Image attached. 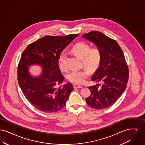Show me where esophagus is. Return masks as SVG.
<instances>
[{
    "label": "esophagus",
    "mask_w": 145,
    "mask_h": 145,
    "mask_svg": "<svg viewBox=\"0 0 145 145\" xmlns=\"http://www.w3.org/2000/svg\"><path fill=\"white\" fill-rule=\"evenodd\" d=\"M73 87H74V88H77V89H81L83 88V86H81L80 85L76 84H73Z\"/></svg>",
    "instance_id": "obj_1"
}]
</instances>
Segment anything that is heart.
<instances>
[{"mask_svg":"<svg viewBox=\"0 0 145 145\" xmlns=\"http://www.w3.org/2000/svg\"><path fill=\"white\" fill-rule=\"evenodd\" d=\"M71 52L82 60L83 65L91 71L97 69L101 60V53L97 47L90 48L89 44L84 42H79L71 49ZM58 66L62 71L67 69V54L62 52L57 60ZM89 71L86 69L81 71L73 70L67 75V79L72 83H83L89 76Z\"/></svg>","mask_w":145,"mask_h":145,"instance_id":"obj_1","label":"heart"}]
</instances>
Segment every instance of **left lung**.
I'll list each match as a JSON object with an SVG mask.
<instances>
[{"instance_id": "obj_1", "label": "left lung", "mask_w": 145, "mask_h": 145, "mask_svg": "<svg viewBox=\"0 0 145 145\" xmlns=\"http://www.w3.org/2000/svg\"><path fill=\"white\" fill-rule=\"evenodd\" d=\"M82 37L93 42L101 53L100 65L92 80L103 84L100 89L98 84L89 87L91 93L86 103L95 109L108 108L117 101L127 85L129 71L123 51L115 40L99 31H91Z\"/></svg>"}]
</instances>
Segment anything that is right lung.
Masks as SVG:
<instances>
[{
  "mask_svg": "<svg viewBox=\"0 0 145 145\" xmlns=\"http://www.w3.org/2000/svg\"><path fill=\"white\" fill-rule=\"evenodd\" d=\"M78 36H45L28 45L21 55L17 71L18 84L28 102L39 110L55 112L66 104L73 88L68 83L56 88L65 79L57 60L62 50ZM35 64L42 68L40 76L34 77L29 72V67Z\"/></svg>",
  "mask_w": 145,
  "mask_h": 145,
  "instance_id": "1",
  "label": "right lung"
}]
</instances>
